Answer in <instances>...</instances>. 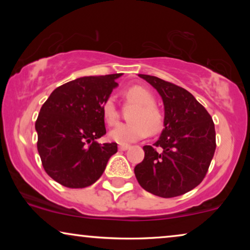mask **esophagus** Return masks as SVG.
<instances>
[{"label":"esophagus","mask_w":250,"mask_h":250,"mask_svg":"<svg viewBox=\"0 0 250 250\" xmlns=\"http://www.w3.org/2000/svg\"><path fill=\"white\" fill-rule=\"evenodd\" d=\"M128 148H129L128 145H121V146H118V149L121 150V151H125V150H127Z\"/></svg>","instance_id":"obj_1"}]
</instances>
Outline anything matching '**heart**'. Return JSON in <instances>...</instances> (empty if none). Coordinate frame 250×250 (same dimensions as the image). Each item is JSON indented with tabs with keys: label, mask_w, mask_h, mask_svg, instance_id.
Wrapping results in <instances>:
<instances>
[{
	"label": "heart",
	"mask_w": 250,
	"mask_h": 250,
	"mask_svg": "<svg viewBox=\"0 0 250 250\" xmlns=\"http://www.w3.org/2000/svg\"><path fill=\"white\" fill-rule=\"evenodd\" d=\"M125 100L134 104L129 116L132 123L118 124L109 132V138L119 145H128L151 133L159 132L163 127V115L155 104V97L151 92L140 85H133L124 92ZM102 114L109 125H114L118 119V110L112 98H108L102 104Z\"/></svg>",
	"instance_id": "b5f03b06"
}]
</instances>
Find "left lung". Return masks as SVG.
Returning a JSON list of instances; mask_svg holds the SVG:
<instances>
[{"mask_svg":"<svg viewBox=\"0 0 250 250\" xmlns=\"http://www.w3.org/2000/svg\"><path fill=\"white\" fill-rule=\"evenodd\" d=\"M139 76L162 97L165 128L155 145L143 146L145 159L134 168L136 180L155 196H181L199 186L206 176L216 149L214 122L186 88L156 76Z\"/></svg>","mask_w":250,"mask_h":250,"instance_id":"8db88e82","label":"left lung"}]
</instances>
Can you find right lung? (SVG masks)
I'll use <instances>...</instances> for the list:
<instances>
[{
	"label": "right lung",
	"instance_id": "obj_1",
	"mask_svg": "<svg viewBox=\"0 0 250 250\" xmlns=\"http://www.w3.org/2000/svg\"><path fill=\"white\" fill-rule=\"evenodd\" d=\"M122 74L85 76L57 87L36 119L37 150L47 175L80 189L100 179L117 143H100L105 134L102 104Z\"/></svg>",
	"mask_w": 250,
	"mask_h": 250
}]
</instances>
